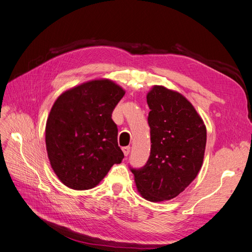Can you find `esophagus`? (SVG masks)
<instances>
[{
	"mask_svg": "<svg viewBox=\"0 0 252 252\" xmlns=\"http://www.w3.org/2000/svg\"><path fill=\"white\" fill-rule=\"evenodd\" d=\"M122 150H123V152H124V156L127 157L129 155V152H130V146H125L122 148Z\"/></svg>",
	"mask_w": 252,
	"mask_h": 252,
	"instance_id": "34e87169",
	"label": "esophagus"
}]
</instances>
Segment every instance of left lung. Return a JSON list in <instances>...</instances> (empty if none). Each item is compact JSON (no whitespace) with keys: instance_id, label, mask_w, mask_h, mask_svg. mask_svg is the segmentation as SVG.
Returning <instances> with one entry per match:
<instances>
[{"instance_id":"obj_1","label":"left lung","mask_w":252,"mask_h":252,"mask_svg":"<svg viewBox=\"0 0 252 252\" xmlns=\"http://www.w3.org/2000/svg\"><path fill=\"white\" fill-rule=\"evenodd\" d=\"M151 149L141 169H131L139 193L169 201L190 185L203 165L207 132L193 105L178 91L155 85L147 94Z\"/></svg>"}]
</instances>
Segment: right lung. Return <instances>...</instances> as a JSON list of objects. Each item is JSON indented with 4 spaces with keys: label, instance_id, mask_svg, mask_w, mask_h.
<instances>
[{
    "label": "right lung",
    "instance_id": "1",
    "mask_svg": "<svg viewBox=\"0 0 252 252\" xmlns=\"http://www.w3.org/2000/svg\"><path fill=\"white\" fill-rule=\"evenodd\" d=\"M124 94L113 81L95 79L67 89L52 105L45 142L51 168L65 186L94 188L122 162L111 113Z\"/></svg>",
    "mask_w": 252,
    "mask_h": 252
}]
</instances>
